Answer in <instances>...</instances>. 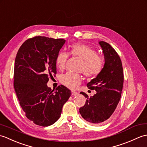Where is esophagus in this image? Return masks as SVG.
Returning a JSON list of instances; mask_svg holds the SVG:
<instances>
[{"instance_id":"obj_1","label":"esophagus","mask_w":147,"mask_h":147,"mask_svg":"<svg viewBox=\"0 0 147 147\" xmlns=\"http://www.w3.org/2000/svg\"><path fill=\"white\" fill-rule=\"evenodd\" d=\"M78 95V93L76 92H74V91H72V95L73 96H76Z\"/></svg>"}]
</instances>
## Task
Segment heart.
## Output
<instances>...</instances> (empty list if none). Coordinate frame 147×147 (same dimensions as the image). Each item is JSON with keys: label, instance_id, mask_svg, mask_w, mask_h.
I'll return each mask as SVG.
<instances>
[{"label": "heart", "instance_id": "b5f03b06", "mask_svg": "<svg viewBox=\"0 0 147 147\" xmlns=\"http://www.w3.org/2000/svg\"><path fill=\"white\" fill-rule=\"evenodd\" d=\"M70 54L82 59L80 70L88 78L97 75L103 67V60L100 56L96 54V51L91 47L81 43H76L70 47ZM69 54L61 52L56 58V65L59 69H63L68 60ZM82 76L78 73H69L61 75V83L70 89H75L82 82Z\"/></svg>", "mask_w": 147, "mask_h": 147}]
</instances>
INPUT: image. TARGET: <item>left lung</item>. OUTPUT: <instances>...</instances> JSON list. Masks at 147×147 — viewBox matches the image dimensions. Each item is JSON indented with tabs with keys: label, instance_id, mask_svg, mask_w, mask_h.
<instances>
[{
	"label": "left lung",
	"instance_id": "8db88e82",
	"mask_svg": "<svg viewBox=\"0 0 147 147\" xmlns=\"http://www.w3.org/2000/svg\"><path fill=\"white\" fill-rule=\"evenodd\" d=\"M98 43L104 55V67L86 85L96 93L88 97L81 92L87 99L79 110L84 119L93 124L103 123L113 114L120 100L124 82L123 65L117 53L108 43L101 41Z\"/></svg>",
	"mask_w": 147,
	"mask_h": 147
}]
</instances>
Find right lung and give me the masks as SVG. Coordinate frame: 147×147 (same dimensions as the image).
<instances>
[{
    "label": "right lung",
    "instance_id": "obj_1",
    "mask_svg": "<svg viewBox=\"0 0 147 147\" xmlns=\"http://www.w3.org/2000/svg\"><path fill=\"white\" fill-rule=\"evenodd\" d=\"M65 42L64 39L35 36L26 40L15 59L14 86L26 117L37 125L55 123L71 95L64 85L51 90L47 83L57 73L56 58Z\"/></svg>",
    "mask_w": 147,
    "mask_h": 147
}]
</instances>
